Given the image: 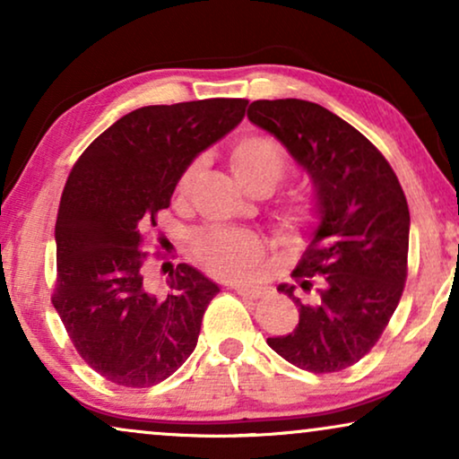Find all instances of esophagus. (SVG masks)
Here are the masks:
<instances>
[{"mask_svg":"<svg viewBox=\"0 0 459 459\" xmlns=\"http://www.w3.org/2000/svg\"><path fill=\"white\" fill-rule=\"evenodd\" d=\"M230 288H234L238 294H242V297H250V299H256L261 294V288L255 286V284H244V281H231L228 284Z\"/></svg>","mask_w":459,"mask_h":459,"instance_id":"34e87169","label":"esophagus"}]
</instances>
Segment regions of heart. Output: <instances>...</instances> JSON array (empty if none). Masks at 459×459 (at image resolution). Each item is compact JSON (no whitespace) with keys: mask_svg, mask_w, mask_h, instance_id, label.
Here are the masks:
<instances>
[{"mask_svg":"<svg viewBox=\"0 0 459 459\" xmlns=\"http://www.w3.org/2000/svg\"><path fill=\"white\" fill-rule=\"evenodd\" d=\"M288 167L286 150L273 137L253 134L242 137L231 152V169L240 181L253 178H267L273 184ZM198 162H192L179 179V192L190 187ZM297 211H290V219ZM196 253L204 265L225 278H236L250 272L263 256V244L256 234L248 230H209L196 236Z\"/></svg>","mask_w":459,"mask_h":459,"instance_id":"b5f03b06","label":"heart"}]
</instances>
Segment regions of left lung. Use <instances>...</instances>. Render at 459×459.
I'll return each mask as SVG.
<instances>
[{
	"instance_id": "1",
	"label": "left lung",
	"mask_w": 459,
	"mask_h": 459,
	"mask_svg": "<svg viewBox=\"0 0 459 459\" xmlns=\"http://www.w3.org/2000/svg\"><path fill=\"white\" fill-rule=\"evenodd\" d=\"M248 118L284 143L311 178L317 225L292 278L299 307L275 353L313 374L341 372L368 355L397 309L407 278L410 209L397 175L353 125L307 100H256Z\"/></svg>"
}]
</instances>
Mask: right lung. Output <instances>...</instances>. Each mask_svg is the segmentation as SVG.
Wrapping results in <instances>:
<instances>
[{
  "label": "right lung",
  "instance_id": "1",
  "mask_svg": "<svg viewBox=\"0 0 459 459\" xmlns=\"http://www.w3.org/2000/svg\"><path fill=\"white\" fill-rule=\"evenodd\" d=\"M247 104L143 106L98 135L68 175L56 219L52 303L83 361L118 386L159 385L196 349L219 286L179 263L167 294L152 292L143 231L171 204L190 162L242 121Z\"/></svg>",
  "mask_w": 459,
  "mask_h": 459
}]
</instances>
